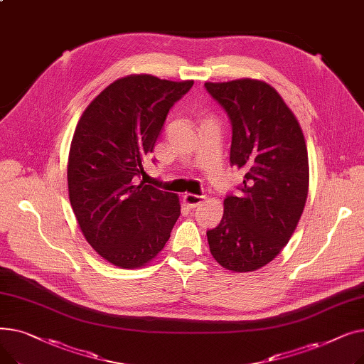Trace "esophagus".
Returning a JSON list of instances; mask_svg holds the SVG:
<instances>
[{"label":"esophagus","mask_w":364,"mask_h":364,"mask_svg":"<svg viewBox=\"0 0 364 364\" xmlns=\"http://www.w3.org/2000/svg\"><path fill=\"white\" fill-rule=\"evenodd\" d=\"M203 199H205V196H198V195H192V193H186L183 196V200L188 208H196L198 205H200L203 202Z\"/></svg>","instance_id":"34e87169"}]
</instances>
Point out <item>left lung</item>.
<instances>
[{"label": "left lung", "mask_w": 364, "mask_h": 364, "mask_svg": "<svg viewBox=\"0 0 364 364\" xmlns=\"http://www.w3.org/2000/svg\"><path fill=\"white\" fill-rule=\"evenodd\" d=\"M232 124V166L245 171L240 195L224 199L220 224L208 230L215 261L245 273L273 261L302 215L309 195V153L302 129L267 82H205Z\"/></svg>", "instance_id": "left-lung-1"}]
</instances>
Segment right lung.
Here are the masks:
<instances>
[{
    "instance_id": "1",
    "label": "right lung",
    "mask_w": 364,
    "mask_h": 364,
    "mask_svg": "<svg viewBox=\"0 0 364 364\" xmlns=\"http://www.w3.org/2000/svg\"><path fill=\"white\" fill-rule=\"evenodd\" d=\"M193 81L129 75L106 87L75 128L68 161L69 200L100 257L122 269L155 258L180 217L177 195L136 177L153 151L169 109Z\"/></svg>"
}]
</instances>
